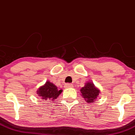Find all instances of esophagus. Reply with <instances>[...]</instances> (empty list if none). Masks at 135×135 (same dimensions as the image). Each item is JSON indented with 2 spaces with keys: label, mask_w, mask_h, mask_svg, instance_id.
<instances>
[{
  "label": "esophagus",
  "mask_w": 135,
  "mask_h": 135,
  "mask_svg": "<svg viewBox=\"0 0 135 135\" xmlns=\"http://www.w3.org/2000/svg\"><path fill=\"white\" fill-rule=\"evenodd\" d=\"M72 87L73 85L72 84H65V88H70V87Z\"/></svg>",
  "instance_id": "esophagus-1"
}]
</instances>
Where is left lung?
I'll return each instance as SVG.
<instances>
[{
  "instance_id": "left-lung-1",
  "label": "left lung",
  "mask_w": 135,
  "mask_h": 135,
  "mask_svg": "<svg viewBox=\"0 0 135 135\" xmlns=\"http://www.w3.org/2000/svg\"><path fill=\"white\" fill-rule=\"evenodd\" d=\"M82 96L85 99L87 103H94V100L99 95L100 91L94 87L91 82H87L84 87L80 90Z\"/></svg>"
}]
</instances>
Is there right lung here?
Returning <instances> with one entry per match:
<instances>
[{
    "label": "right lung",
    "instance_id": "1",
    "mask_svg": "<svg viewBox=\"0 0 135 135\" xmlns=\"http://www.w3.org/2000/svg\"><path fill=\"white\" fill-rule=\"evenodd\" d=\"M62 90H58L54 84L50 82H46L45 85L38 89L37 94L42 97V99L55 100L61 94Z\"/></svg>",
    "mask_w": 135,
    "mask_h": 135
}]
</instances>
